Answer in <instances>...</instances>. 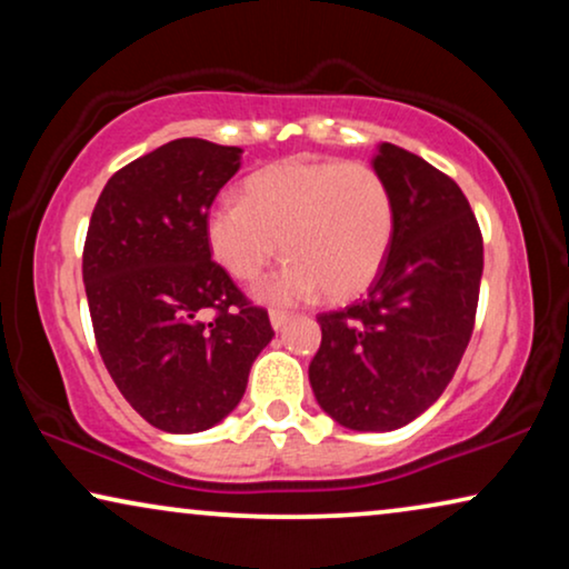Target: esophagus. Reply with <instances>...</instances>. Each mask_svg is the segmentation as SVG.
I'll use <instances>...</instances> for the list:
<instances>
[{"label": "esophagus", "instance_id": "34e87169", "mask_svg": "<svg viewBox=\"0 0 569 569\" xmlns=\"http://www.w3.org/2000/svg\"><path fill=\"white\" fill-rule=\"evenodd\" d=\"M269 321H271V326H274V329L279 331L287 321H290V313H287V310L271 308V310H269Z\"/></svg>", "mask_w": 569, "mask_h": 569}]
</instances>
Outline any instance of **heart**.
Listing matches in <instances>:
<instances>
[{
    "instance_id": "b5f03b06",
    "label": "heart",
    "mask_w": 569,
    "mask_h": 569,
    "mask_svg": "<svg viewBox=\"0 0 569 569\" xmlns=\"http://www.w3.org/2000/svg\"><path fill=\"white\" fill-rule=\"evenodd\" d=\"M396 204L386 178L365 162L290 158L246 178L240 201L220 199L204 220L212 259L253 282L282 251L290 259L259 287L269 302L318 290L349 300L376 282L391 253Z\"/></svg>"
}]
</instances>
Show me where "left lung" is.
<instances>
[{
	"label": "left lung",
	"mask_w": 569,
	"mask_h": 569,
	"mask_svg": "<svg viewBox=\"0 0 569 569\" xmlns=\"http://www.w3.org/2000/svg\"><path fill=\"white\" fill-rule=\"evenodd\" d=\"M372 168L396 204L391 253L362 300L318 313L310 386L333 422L399 430L430 409L469 347L485 243L453 178L383 142Z\"/></svg>",
	"instance_id": "obj_1"
}]
</instances>
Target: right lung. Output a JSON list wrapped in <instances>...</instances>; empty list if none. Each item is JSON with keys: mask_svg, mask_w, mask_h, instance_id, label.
Listing matches in <instances>:
<instances>
[{"mask_svg": "<svg viewBox=\"0 0 569 569\" xmlns=\"http://www.w3.org/2000/svg\"><path fill=\"white\" fill-rule=\"evenodd\" d=\"M240 152L173 139L116 170L90 217L82 279L98 352L123 399L162 432L222 422L274 337L267 310L212 261L204 236ZM209 309L216 318L204 322Z\"/></svg>", "mask_w": 569, "mask_h": 569, "instance_id": "obj_1", "label": "right lung"}]
</instances>
